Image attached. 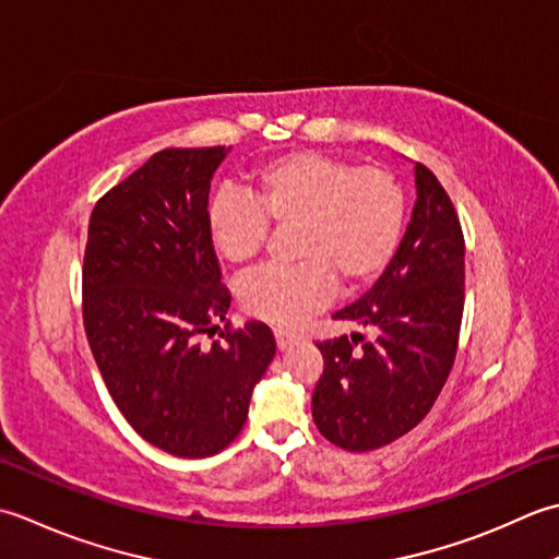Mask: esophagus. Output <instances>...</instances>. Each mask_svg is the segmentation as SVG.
<instances>
[{
  "label": "esophagus",
  "instance_id": "obj_1",
  "mask_svg": "<svg viewBox=\"0 0 559 559\" xmlns=\"http://www.w3.org/2000/svg\"><path fill=\"white\" fill-rule=\"evenodd\" d=\"M275 340H277V347L284 352V349H292L294 345H299V337H294L289 333H282V330H277L275 333Z\"/></svg>",
  "mask_w": 559,
  "mask_h": 559
}]
</instances>
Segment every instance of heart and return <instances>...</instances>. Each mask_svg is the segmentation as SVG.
Returning <instances> with one entry per match:
<instances>
[{
	"label": "heart",
	"instance_id": "b5f03b06",
	"mask_svg": "<svg viewBox=\"0 0 559 559\" xmlns=\"http://www.w3.org/2000/svg\"><path fill=\"white\" fill-rule=\"evenodd\" d=\"M248 200L216 195L207 207L214 253L248 265L265 246L267 224L289 229L292 267L255 272L241 287L243 309L277 328H299L335 292L367 287L391 263L405 224V195L383 168H355L318 152H292L260 166Z\"/></svg>",
	"mask_w": 559,
	"mask_h": 559
}]
</instances>
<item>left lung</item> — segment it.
Wrapping results in <instances>:
<instances>
[{"mask_svg": "<svg viewBox=\"0 0 559 559\" xmlns=\"http://www.w3.org/2000/svg\"><path fill=\"white\" fill-rule=\"evenodd\" d=\"M417 200L401 246L373 287L335 321L361 333L318 343L323 376L313 391L318 431L345 451H373L423 423L459 347L465 243L437 176L415 164ZM362 343L355 348L356 340Z\"/></svg>", "mask_w": 559, "mask_h": 559, "instance_id": "obj_1", "label": "left lung"}]
</instances>
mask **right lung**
Wrapping results in <instances>:
<instances>
[{
    "mask_svg": "<svg viewBox=\"0 0 559 559\" xmlns=\"http://www.w3.org/2000/svg\"><path fill=\"white\" fill-rule=\"evenodd\" d=\"M226 154L224 146L156 152L96 202L88 222V347L136 435L180 459L229 447L277 349L258 321L226 323L219 340L200 343L231 306L204 222Z\"/></svg>",
    "mask_w": 559,
    "mask_h": 559,
    "instance_id": "obj_1",
    "label": "right lung"
}]
</instances>
